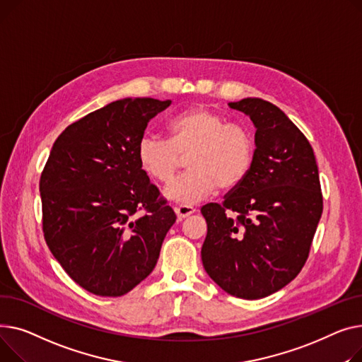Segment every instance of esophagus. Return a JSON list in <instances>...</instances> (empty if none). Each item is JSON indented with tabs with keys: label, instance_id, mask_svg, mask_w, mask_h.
Returning a JSON list of instances; mask_svg holds the SVG:
<instances>
[{
	"label": "esophagus",
	"instance_id": "esophagus-1",
	"mask_svg": "<svg viewBox=\"0 0 362 362\" xmlns=\"http://www.w3.org/2000/svg\"><path fill=\"white\" fill-rule=\"evenodd\" d=\"M194 211H196V209H194L193 206H184V204H180V206H177V207H175V214H177V216H178V219H180V221H182V219L188 218L189 215H193Z\"/></svg>",
	"mask_w": 362,
	"mask_h": 362
}]
</instances>
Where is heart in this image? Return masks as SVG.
Returning <instances> with one entry per match:
<instances>
[{
  "mask_svg": "<svg viewBox=\"0 0 362 362\" xmlns=\"http://www.w3.org/2000/svg\"><path fill=\"white\" fill-rule=\"evenodd\" d=\"M168 140L143 136L136 147L141 171L159 182H169L187 156L189 171L169 184L163 196L178 204H196L221 187L240 185L250 173L254 141L247 127L226 122L225 117L204 106H193L166 124Z\"/></svg>",
  "mask_w": 362,
  "mask_h": 362,
  "instance_id": "obj_1",
  "label": "heart"
}]
</instances>
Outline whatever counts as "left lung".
Returning <instances> with one entry per match:
<instances>
[{
	"instance_id": "left-lung-1",
	"label": "left lung",
	"mask_w": 362,
	"mask_h": 362,
	"mask_svg": "<svg viewBox=\"0 0 362 362\" xmlns=\"http://www.w3.org/2000/svg\"><path fill=\"white\" fill-rule=\"evenodd\" d=\"M228 106L252 121L256 151L250 173L223 203L202 207V262L229 295L260 300L305 264L323 211L320 180L311 144L278 106L260 98Z\"/></svg>"
}]
</instances>
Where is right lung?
I'll return each mask as SVG.
<instances>
[{"instance_id": "1", "label": "right lung", "mask_w": 362, "mask_h": 362, "mask_svg": "<svg viewBox=\"0 0 362 362\" xmlns=\"http://www.w3.org/2000/svg\"><path fill=\"white\" fill-rule=\"evenodd\" d=\"M169 105L125 98L88 114L58 136L40 175L45 241L95 295L121 296L146 279L177 221L136 158L147 122Z\"/></svg>"}]
</instances>
